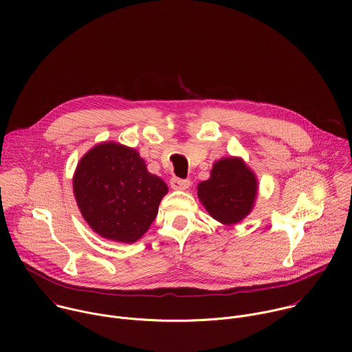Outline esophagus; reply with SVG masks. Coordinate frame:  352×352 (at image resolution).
Returning a JSON list of instances; mask_svg holds the SVG:
<instances>
[{"label":"esophagus","instance_id":"34e87169","mask_svg":"<svg viewBox=\"0 0 352 352\" xmlns=\"http://www.w3.org/2000/svg\"><path fill=\"white\" fill-rule=\"evenodd\" d=\"M171 188L175 190H185L189 188L190 181L189 179H181V178H173L170 182Z\"/></svg>","mask_w":352,"mask_h":352}]
</instances>
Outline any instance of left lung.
<instances>
[{
  "instance_id": "8db88e82",
  "label": "left lung",
  "mask_w": 352,
  "mask_h": 352,
  "mask_svg": "<svg viewBox=\"0 0 352 352\" xmlns=\"http://www.w3.org/2000/svg\"><path fill=\"white\" fill-rule=\"evenodd\" d=\"M256 178L241 159H223L213 166L210 178L200 182L197 196L213 219L235 224L252 210Z\"/></svg>"
}]
</instances>
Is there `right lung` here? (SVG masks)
Masks as SVG:
<instances>
[{
  "label": "right lung",
  "mask_w": 352,
  "mask_h": 352,
  "mask_svg": "<svg viewBox=\"0 0 352 352\" xmlns=\"http://www.w3.org/2000/svg\"><path fill=\"white\" fill-rule=\"evenodd\" d=\"M167 190L136 150L113 142L94 146L74 177L76 202L87 224L100 236L125 243L147 231Z\"/></svg>",
  "instance_id": "1"
}]
</instances>
